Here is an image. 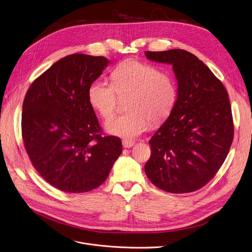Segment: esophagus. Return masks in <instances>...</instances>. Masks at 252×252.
I'll use <instances>...</instances> for the list:
<instances>
[{
	"instance_id": "1",
	"label": "esophagus",
	"mask_w": 252,
	"mask_h": 252,
	"mask_svg": "<svg viewBox=\"0 0 252 252\" xmlns=\"http://www.w3.org/2000/svg\"><path fill=\"white\" fill-rule=\"evenodd\" d=\"M133 145H135V142H133V141H128V140H124L123 141V146L125 148H131Z\"/></svg>"
}]
</instances>
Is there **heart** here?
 <instances>
[{
  "mask_svg": "<svg viewBox=\"0 0 252 252\" xmlns=\"http://www.w3.org/2000/svg\"><path fill=\"white\" fill-rule=\"evenodd\" d=\"M112 84L102 80L93 81L88 89L91 106L103 120L114 114L117 98L129 95L126 114L107 122L105 129L113 136L135 139L154 125L163 123L176 103L177 90L170 74L160 72L155 65L126 61L111 73Z\"/></svg>",
  "mask_w": 252,
  "mask_h": 252,
  "instance_id": "1",
  "label": "heart"
}]
</instances>
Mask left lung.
<instances>
[{"instance_id": "8db88e82", "label": "left lung", "mask_w": 252, "mask_h": 252, "mask_svg": "<svg viewBox=\"0 0 252 252\" xmlns=\"http://www.w3.org/2000/svg\"><path fill=\"white\" fill-rule=\"evenodd\" d=\"M145 55L171 64L177 80L174 108L149 142L146 175L165 191H195L216 175L229 153L234 126L228 93L208 66L187 50Z\"/></svg>"}]
</instances>
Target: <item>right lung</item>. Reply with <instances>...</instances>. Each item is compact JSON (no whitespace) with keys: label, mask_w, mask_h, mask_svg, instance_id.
<instances>
[{"label":"right lung","mask_w":252,"mask_h":252,"mask_svg":"<svg viewBox=\"0 0 252 252\" xmlns=\"http://www.w3.org/2000/svg\"><path fill=\"white\" fill-rule=\"evenodd\" d=\"M108 63L104 57H64L33 82L25 95L26 152L41 177L62 191L81 193L101 186L123 152L120 138L101 136L88 99L90 84Z\"/></svg>","instance_id":"right-lung-1"}]
</instances>
